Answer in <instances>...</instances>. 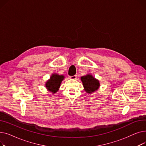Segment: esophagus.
<instances>
[{
	"label": "esophagus",
	"mask_w": 146,
	"mask_h": 146,
	"mask_svg": "<svg viewBox=\"0 0 146 146\" xmlns=\"http://www.w3.org/2000/svg\"><path fill=\"white\" fill-rule=\"evenodd\" d=\"M70 79H72V80H74L77 79V75H74L72 76H70Z\"/></svg>",
	"instance_id": "1"
}]
</instances>
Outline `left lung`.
<instances>
[{
  "label": "left lung",
  "mask_w": 146,
  "mask_h": 146,
  "mask_svg": "<svg viewBox=\"0 0 146 146\" xmlns=\"http://www.w3.org/2000/svg\"><path fill=\"white\" fill-rule=\"evenodd\" d=\"M81 80L85 90L88 94H92L95 92L100 86L99 80L94 78V76L91 74L82 76L81 77Z\"/></svg>",
  "instance_id": "left-lung-1"
}]
</instances>
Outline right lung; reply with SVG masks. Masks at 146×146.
<instances>
[{
	"mask_svg": "<svg viewBox=\"0 0 146 146\" xmlns=\"http://www.w3.org/2000/svg\"><path fill=\"white\" fill-rule=\"evenodd\" d=\"M64 78V76L63 75H59L56 73L52 74L51 76L50 79L45 83L46 88L53 94L57 92Z\"/></svg>",
	"mask_w": 146,
	"mask_h": 146,
	"instance_id": "add662e5",
	"label": "right lung"
}]
</instances>
